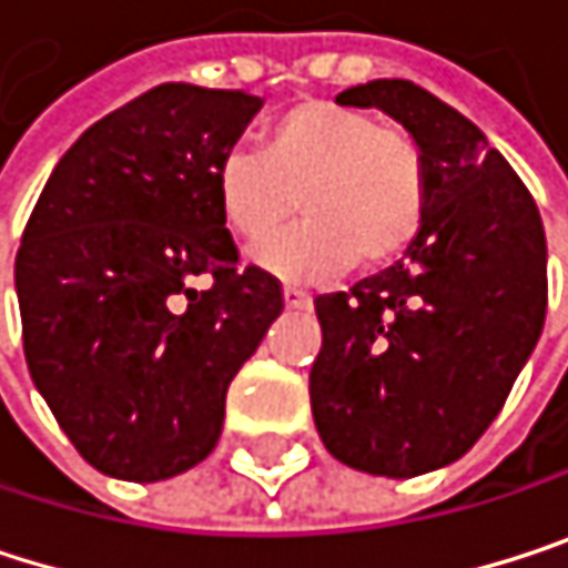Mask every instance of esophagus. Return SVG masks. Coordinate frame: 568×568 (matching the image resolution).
<instances>
[{
    "mask_svg": "<svg viewBox=\"0 0 568 568\" xmlns=\"http://www.w3.org/2000/svg\"><path fill=\"white\" fill-rule=\"evenodd\" d=\"M282 300H286L290 310H310V306H313V296L303 293V290H296V286H286V290H282Z\"/></svg>",
    "mask_w": 568,
    "mask_h": 568,
    "instance_id": "34e87169",
    "label": "esophagus"
}]
</instances>
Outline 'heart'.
Here are the masks:
<instances>
[{
    "mask_svg": "<svg viewBox=\"0 0 568 568\" xmlns=\"http://www.w3.org/2000/svg\"><path fill=\"white\" fill-rule=\"evenodd\" d=\"M215 205L242 242L272 239L300 209L290 235L255 248V262L286 278H329L403 255L426 219V159L413 135L326 99L278 112L258 152L232 149L212 169Z\"/></svg>",
    "mask_w": 568,
    "mask_h": 568,
    "instance_id": "1",
    "label": "heart"
}]
</instances>
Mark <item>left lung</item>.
I'll list each match as a JSON object with an SVG mask.
<instances>
[{
	"label": "left lung",
	"mask_w": 568,
	"mask_h": 568,
	"mask_svg": "<svg viewBox=\"0 0 568 568\" xmlns=\"http://www.w3.org/2000/svg\"><path fill=\"white\" fill-rule=\"evenodd\" d=\"M336 102L393 115L423 149L429 189L423 229L396 265L316 300L313 419L339 463L409 479L466 456L532 356L546 232L503 152L433 92L373 79Z\"/></svg>",
	"instance_id": "obj_1"
}]
</instances>
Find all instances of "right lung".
I'll use <instances>...</instances> for the list:
<instances>
[{
  "label": "right lung",
  "instance_id": "obj_1",
  "mask_svg": "<svg viewBox=\"0 0 568 568\" xmlns=\"http://www.w3.org/2000/svg\"><path fill=\"white\" fill-rule=\"evenodd\" d=\"M258 109L242 89L155 85L75 139L29 215L26 363L79 456L112 479L199 466L232 376L282 313L278 282L239 268L212 189Z\"/></svg>",
  "mask_w": 568,
  "mask_h": 568
}]
</instances>
